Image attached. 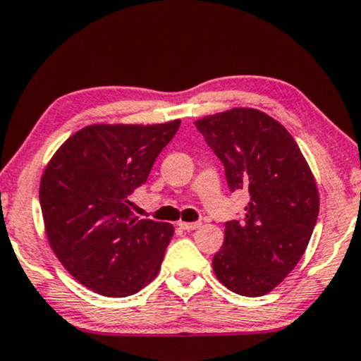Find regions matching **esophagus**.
Segmentation results:
<instances>
[{
  "label": "esophagus",
  "mask_w": 361,
  "mask_h": 361,
  "mask_svg": "<svg viewBox=\"0 0 361 361\" xmlns=\"http://www.w3.org/2000/svg\"><path fill=\"white\" fill-rule=\"evenodd\" d=\"M178 225H180V228H183L185 231H193V230H196V228H200V226H202V223H200V221H195V223H186V221H180V223H178Z\"/></svg>",
  "instance_id": "esophagus-1"
}]
</instances>
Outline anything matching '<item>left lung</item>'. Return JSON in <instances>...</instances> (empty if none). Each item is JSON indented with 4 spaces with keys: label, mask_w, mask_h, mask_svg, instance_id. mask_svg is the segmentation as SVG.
I'll return each instance as SVG.
<instances>
[{
    "label": "left lung",
    "mask_w": 361,
    "mask_h": 361,
    "mask_svg": "<svg viewBox=\"0 0 361 361\" xmlns=\"http://www.w3.org/2000/svg\"><path fill=\"white\" fill-rule=\"evenodd\" d=\"M195 125L223 163L230 191L250 195L243 220L225 223L214 275L235 293L262 296L307 250L320 208L314 178L293 136L258 109L235 108Z\"/></svg>",
    "instance_id": "8db88e82"
}]
</instances>
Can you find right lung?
Masks as SVG:
<instances>
[{
	"instance_id": "right-lung-1",
	"label": "right lung",
	"mask_w": 361,
	"mask_h": 361,
	"mask_svg": "<svg viewBox=\"0 0 361 361\" xmlns=\"http://www.w3.org/2000/svg\"><path fill=\"white\" fill-rule=\"evenodd\" d=\"M180 120L163 125H93L48 163L39 204L53 252L86 288L123 298L157 276L173 225L136 218L130 195L147 183Z\"/></svg>"
}]
</instances>
